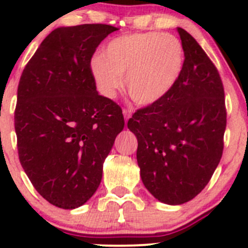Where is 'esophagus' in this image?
I'll list each match as a JSON object with an SVG mask.
<instances>
[{
	"instance_id": "esophagus-1",
	"label": "esophagus",
	"mask_w": 248,
	"mask_h": 248,
	"mask_svg": "<svg viewBox=\"0 0 248 248\" xmlns=\"http://www.w3.org/2000/svg\"><path fill=\"white\" fill-rule=\"evenodd\" d=\"M124 120H126V124H127L128 119L132 116V109H124Z\"/></svg>"
}]
</instances>
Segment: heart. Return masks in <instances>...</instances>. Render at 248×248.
I'll use <instances>...</instances> for the list:
<instances>
[{
    "label": "heart",
    "mask_w": 248,
    "mask_h": 248,
    "mask_svg": "<svg viewBox=\"0 0 248 248\" xmlns=\"http://www.w3.org/2000/svg\"><path fill=\"white\" fill-rule=\"evenodd\" d=\"M185 49L180 39L161 32L124 34L111 39L103 55L90 62V72L103 96L112 97L122 84L140 106H151L168 96L181 78Z\"/></svg>",
    "instance_id": "b5f03b06"
}]
</instances>
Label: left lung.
Returning <instances> with one entry per match:
<instances>
[{
    "label": "left lung",
    "instance_id": "left-lung-1",
    "mask_svg": "<svg viewBox=\"0 0 248 248\" xmlns=\"http://www.w3.org/2000/svg\"><path fill=\"white\" fill-rule=\"evenodd\" d=\"M177 32L185 49L181 78L168 96L137 110L127 124L138 139L142 184L169 205L189 202L209 184L223 154L227 126L216 66L188 32Z\"/></svg>",
    "mask_w": 248,
    "mask_h": 248
}]
</instances>
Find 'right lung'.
I'll return each instance as SVG.
<instances>
[{"label": "right lung", "mask_w": 248, "mask_h": 248, "mask_svg": "<svg viewBox=\"0 0 248 248\" xmlns=\"http://www.w3.org/2000/svg\"><path fill=\"white\" fill-rule=\"evenodd\" d=\"M116 30L59 27L20 77L14 112L20 163L36 191L61 209H76L93 196L124 127L121 107L98 94L90 72L97 46Z\"/></svg>", "instance_id": "right-lung-1"}]
</instances>
